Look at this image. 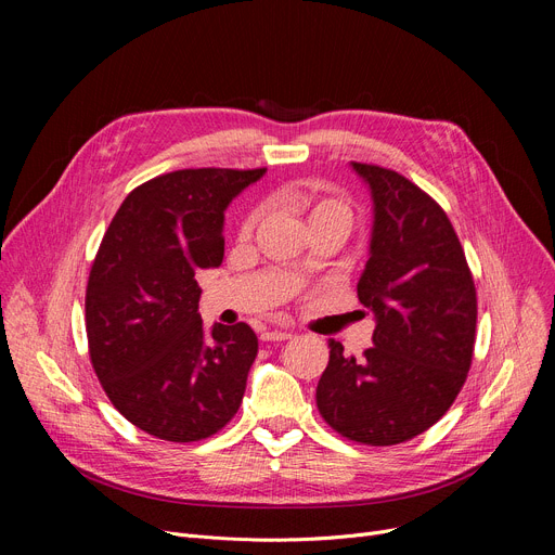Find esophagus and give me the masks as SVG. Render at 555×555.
Listing matches in <instances>:
<instances>
[{
	"label": "esophagus",
	"mask_w": 555,
	"mask_h": 555,
	"mask_svg": "<svg viewBox=\"0 0 555 555\" xmlns=\"http://www.w3.org/2000/svg\"><path fill=\"white\" fill-rule=\"evenodd\" d=\"M289 337H293V333H287V331H262V335H260L262 341H283Z\"/></svg>",
	"instance_id": "obj_1"
}]
</instances>
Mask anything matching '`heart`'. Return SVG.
<instances>
[{
  "label": "heart",
  "mask_w": 555,
  "mask_h": 555,
  "mask_svg": "<svg viewBox=\"0 0 555 555\" xmlns=\"http://www.w3.org/2000/svg\"><path fill=\"white\" fill-rule=\"evenodd\" d=\"M295 202L299 204V209L308 216V224L314 222H324V220H335L341 224H351L353 220V209L351 204L344 202L341 197L333 195H317V193H297ZM258 222V211H251L245 222H243V233H251V229Z\"/></svg>",
  "instance_id": "1"
}]
</instances>
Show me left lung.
I'll return each instance as SVG.
<instances>
[{
  "label": "left lung",
  "instance_id": "1",
  "mask_svg": "<svg viewBox=\"0 0 555 555\" xmlns=\"http://www.w3.org/2000/svg\"><path fill=\"white\" fill-rule=\"evenodd\" d=\"M373 199L358 297L373 312L364 358L331 360L317 385L322 418L366 446L410 441L439 421L473 364L477 293L446 211L389 168L351 162Z\"/></svg>",
  "mask_w": 555,
  "mask_h": 555
}]
</instances>
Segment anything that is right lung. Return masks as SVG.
Listing matches in <instances>:
<instances>
[{
	"mask_svg": "<svg viewBox=\"0 0 555 555\" xmlns=\"http://www.w3.org/2000/svg\"><path fill=\"white\" fill-rule=\"evenodd\" d=\"M262 175H159L124 199L94 258L85 295L94 371L116 410L162 441L207 439L243 402L256 333L247 324L204 328L195 272L220 268L224 211Z\"/></svg>",
	"mask_w": 555,
	"mask_h": 555,
	"instance_id": "add662e5",
	"label": "right lung"
}]
</instances>
